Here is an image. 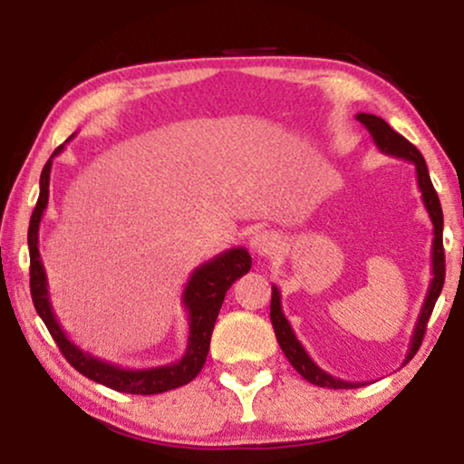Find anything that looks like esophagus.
<instances>
[{"label": "esophagus", "instance_id": "34e87169", "mask_svg": "<svg viewBox=\"0 0 464 464\" xmlns=\"http://www.w3.org/2000/svg\"><path fill=\"white\" fill-rule=\"evenodd\" d=\"M249 246L256 256H270V253L278 246V237L270 230H259L251 237Z\"/></svg>", "mask_w": 464, "mask_h": 464}]
</instances>
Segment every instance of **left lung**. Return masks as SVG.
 <instances>
[{
  "label": "left lung",
  "mask_w": 464,
  "mask_h": 464,
  "mask_svg": "<svg viewBox=\"0 0 464 464\" xmlns=\"http://www.w3.org/2000/svg\"><path fill=\"white\" fill-rule=\"evenodd\" d=\"M357 120L365 126L367 132H370L373 139V143H376V148L382 151V154L401 158V160H408L414 164L418 189H420V194H422L424 208H427L429 218H430V221H433V249H430V276L433 278H430L427 297H424L420 314H418V321H416V327H414V332H411L408 354H405V359H403V365H405L411 357H414L416 351L422 344L424 329H427L429 316H430V313H433L437 297H440L441 289H443V281H446V256H443V213H441V205H440V198H437L433 183H430L427 162H424L420 151H418L414 145L408 141V139L399 135L397 130H392L382 118L373 116V113H357ZM270 321H272V327H275L276 342H278V346H281V351L285 353V357L289 359V363L295 367V372L300 373L302 378H306L310 384L327 386V389H359V386H365V382H348V380L334 378L332 373L321 370V367L314 363L313 357L306 353V348L302 346V342L295 338V334L289 325L287 316L283 314L281 291H278L276 285H272Z\"/></svg>",
  "instance_id": "8db88e82"
}]
</instances>
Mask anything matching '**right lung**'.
I'll use <instances>...</instances> for the list:
<instances>
[{
	"instance_id": "right-lung-1",
	"label": "right lung",
	"mask_w": 464,
	"mask_h": 464,
	"mask_svg": "<svg viewBox=\"0 0 464 464\" xmlns=\"http://www.w3.org/2000/svg\"><path fill=\"white\" fill-rule=\"evenodd\" d=\"M75 132L67 139L65 143L72 141ZM65 143L54 150L50 156L46 167L42 170L40 177V198L34 208L29 221V259H31V297H34V306L42 321L46 323L50 335H53L56 346L61 348L63 357L78 370L82 376L94 380V382L107 386L118 392H129V395H158V392H167L177 386H183L198 376L202 365H205L208 346H211V334L218 321L219 308L224 304L226 291L232 287V283L246 275L251 268V256L245 246H232L219 256H215L208 262L200 264L192 275L181 294V304L188 313L189 334H188V346L186 353L179 361L158 367H145V370H126L111 361L99 359L94 354L82 351V348L67 338L63 332L61 323L56 321V314L50 304L48 294V278L46 270H44L42 257H40V224L44 218V211L48 207V194H50V169H53V160L65 150Z\"/></svg>"
}]
</instances>
